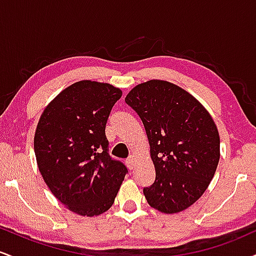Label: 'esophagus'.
Returning a JSON list of instances; mask_svg holds the SVG:
<instances>
[{
    "label": "esophagus",
    "instance_id": "1",
    "mask_svg": "<svg viewBox=\"0 0 256 256\" xmlns=\"http://www.w3.org/2000/svg\"><path fill=\"white\" fill-rule=\"evenodd\" d=\"M126 165L130 170H134V156H130L126 160Z\"/></svg>",
    "mask_w": 256,
    "mask_h": 256
}]
</instances>
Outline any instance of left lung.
<instances>
[{"label": "left lung", "instance_id": "obj_1", "mask_svg": "<svg viewBox=\"0 0 256 256\" xmlns=\"http://www.w3.org/2000/svg\"><path fill=\"white\" fill-rule=\"evenodd\" d=\"M125 102L144 125L155 182L144 188L149 206L162 213L186 210L201 198L220 158L218 128L189 92L164 80L134 86Z\"/></svg>", "mask_w": 256, "mask_h": 256}]
</instances>
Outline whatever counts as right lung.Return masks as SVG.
<instances>
[{"mask_svg":"<svg viewBox=\"0 0 256 256\" xmlns=\"http://www.w3.org/2000/svg\"><path fill=\"white\" fill-rule=\"evenodd\" d=\"M122 92L106 83L72 84L44 110L34 134L40 174L72 212L100 216L114 204L128 173L108 152L106 124Z\"/></svg>","mask_w":256,"mask_h":256,"instance_id":"1","label":"right lung"}]
</instances>
